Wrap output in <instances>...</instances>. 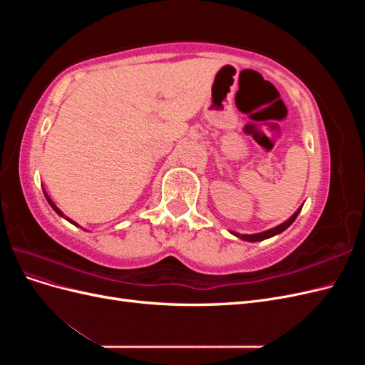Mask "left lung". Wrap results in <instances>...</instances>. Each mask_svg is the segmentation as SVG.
<instances>
[{"label":"left lung","mask_w":365,"mask_h":365,"mask_svg":"<svg viewBox=\"0 0 365 365\" xmlns=\"http://www.w3.org/2000/svg\"><path fill=\"white\" fill-rule=\"evenodd\" d=\"M303 207V205H302ZM302 207L300 208H297V212L288 219V220H284V222H282L280 225H277V227H274V228H269V230H267V231H262V233H256V235H240V233H236V231H230L231 235L233 236H236V237H239V239H242V240H247V242H260V240H264V239H269V237H272V236H277V235H280L282 231H284L286 228H288L294 220L297 219V216H298V213L302 212Z\"/></svg>","instance_id":"1"}]
</instances>
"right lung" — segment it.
Returning a JSON list of instances; mask_svg holds the SVG:
<instances>
[{
	"instance_id": "1",
	"label": "right lung",
	"mask_w": 365,
	"mask_h": 365,
	"mask_svg": "<svg viewBox=\"0 0 365 365\" xmlns=\"http://www.w3.org/2000/svg\"><path fill=\"white\" fill-rule=\"evenodd\" d=\"M43 195H46V200H47V201H48V204H50V207H51V208H53V210H54V212H56V213H58V215H59V216H62V217H65V219H67V220H68V222H71V224H73V225H76V227H79V224H76V222H74V220H71V219H70V217H67V216H65V215H63V213H62V212H61V210H59V208H58V207H56V204H54V202H53V201H51V197H50V196H48V195H47V192H46V190H43Z\"/></svg>"
}]
</instances>
